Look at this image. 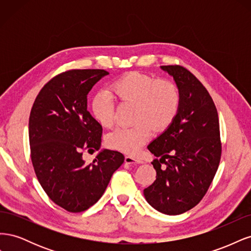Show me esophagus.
Instances as JSON below:
<instances>
[{
  "label": "esophagus",
  "mask_w": 251,
  "mask_h": 251,
  "mask_svg": "<svg viewBox=\"0 0 251 251\" xmlns=\"http://www.w3.org/2000/svg\"><path fill=\"white\" fill-rule=\"evenodd\" d=\"M125 162H126V164H141V163H143V161L140 160V159L134 158V157H132V156H126Z\"/></svg>",
  "instance_id": "obj_1"
}]
</instances>
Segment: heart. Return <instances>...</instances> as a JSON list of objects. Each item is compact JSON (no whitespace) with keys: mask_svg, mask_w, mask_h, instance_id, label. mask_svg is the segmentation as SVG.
I'll list each match as a JSON object with an SVG mask.
<instances>
[{"mask_svg":"<svg viewBox=\"0 0 251 251\" xmlns=\"http://www.w3.org/2000/svg\"><path fill=\"white\" fill-rule=\"evenodd\" d=\"M134 103V126H119L105 137L114 150L127 154L138 153L151 135V128L161 132L176 119L181 104L180 89L170 79H156L147 74L131 72L114 81L108 91L98 92L91 101L95 119L110 127L115 119L116 101Z\"/></svg>","mask_w":251,"mask_h":251,"instance_id":"1","label":"heart"}]
</instances>
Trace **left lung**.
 <instances>
[{"label":"left lung","mask_w":251,"mask_h":251,"mask_svg":"<svg viewBox=\"0 0 251 251\" xmlns=\"http://www.w3.org/2000/svg\"><path fill=\"white\" fill-rule=\"evenodd\" d=\"M174 77L181 104L174 123L148 149L157 158L156 180L143 194L148 203L165 215L192 209L206 194L222 154L214 100L201 81L179 65L161 66Z\"/></svg>","instance_id":"left-lung-1"}]
</instances>
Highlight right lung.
<instances>
[{"label":"right lung","instance_id":"add662e5","mask_svg":"<svg viewBox=\"0 0 251 251\" xmlns=\"http://www.w3.org/2000/svg\"><path fill=\"white\" fill-rule=\"evenodd\" d=\"M109 72L72 69L57 74L37 94L29 117V143L37 180L49 198L70 212H81L103 195L124 163L117 151L103 150L92 163L82 151L100 148L102 126L91 115L88 93Z\"/></svg>","mask_w":251,"mask_h":251}]
</instances>
